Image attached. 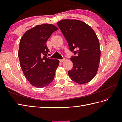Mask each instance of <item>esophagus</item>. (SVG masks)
I'll list each match as a JSON object with an SVG mask.
<instances>
[{
	"instance_id": "34e87169",
	"label": "esophagus",
	"mask_w": 122,
	"mask_h": 122,
	"mask_svg": "<svg viewBox=\"0 0 122 122\" xmlns=\"http://www.w3.org/2000/svg\"><path fill=\"white\" fill-rule=\"evenodd\" d=\"M59 61H60V62H61V63H62V62H63V61H65V59H60V60H59Z\"/></svg>"
}]
</instances>
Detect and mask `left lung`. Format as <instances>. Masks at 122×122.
<instances>
[{
    "mask_svg": "<svg viewBox=\"0 0 122 122\" xmlns=\"http://www.w3.org/2000/svg\"><path fill=\"white\" fill-rule=\"evenodd\" d=\"M57 25L70 51L77 54L70 58L73 67L68 71V76L77 83L91 81L97 72L101 58L99 42L95 31L88 24L77 20H62Z\"/></svg>",
    "mask_w": 122,
    "mask_h": 122,
    "instance_id": "obj_1",
    "label": "left lung"
}]
</instances>
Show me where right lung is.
<instances>
[{"instance_id": "add662e5", "label": "right lung", "mask_w": 122, "mask_h": 122, "mask_svg": "<svg viewBox=\"0 0 122 122\" xmlns=\"http://www.w3.org/2000/svg\"><path fill=\"white\" fill-rule=\"evenodd\" d=\"M58 30L52 24L39 25L27 31L20 40L18 56L20 67L29 83L36 88H44L54 78L59 61L43 56L49 51L46 45L49 37Z\"/></svg>"}]
</instances>
